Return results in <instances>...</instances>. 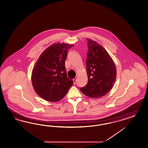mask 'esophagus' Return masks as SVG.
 <instances>
[{
	"label": "esophagus",
	"instance_id": "34e87169",
	"mask_svg": "<svg viewBox=\"0 0 148 148\" xmlns=\"http://www.w3.org/2000/svg\"><path fill=\"white\" fill-rule=\"evenodd\" d=\"M73 84H75L76 83V81H77L76 78H74V79H73Z\"/></svg>",
	"mask_w": 148,
	"mask_h": 148
}]
</instances>
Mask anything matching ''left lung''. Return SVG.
<instances>
[{"instance_id": "obj_1", "label": "left lung", "mask_w": 148, "mask_h": 148, "mask_svg": "<svg viewBox=\"0 0 148 148\" xmlns=\"http://www.w3.org/2000/svg\"><path fill=\"white\" fill-rule=\"evenodd\" d=\"M87 40L88 82L80 90L88 97L99 98L107 95L113 86L116 69L113 59L102 46L90 38Z\"/></svg>"}]
</instances>
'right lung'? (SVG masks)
Segmentation results:
<instances>
[{
  "mask_svg": "<svg viewBox=\"0 0 148 148\" xmlns=\"http://www.w3.org/2000/svg\"><path fill=\"white\" fill-rule=\"evenodd\" d=\"M73 45L54 43L43 51L32 72V83L36 93L44 100L57 102L63 98L72 86L67 77L65 61Z\"/></svg>",
  "mask_w": 148,
  "mask_h": 148,
  "instance_id": "1",
  "label": "right lung"
}]
</instances>
